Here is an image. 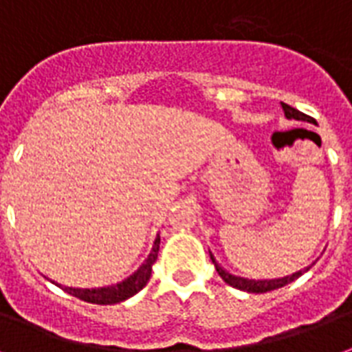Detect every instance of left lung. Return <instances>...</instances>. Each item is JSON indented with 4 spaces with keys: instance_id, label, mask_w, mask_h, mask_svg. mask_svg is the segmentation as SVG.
Segmentation results:
<instances>
[{
    "instance_id": "obj_1",
    "label": "left lung",
    "mask_w": 352,
    "mask_h": 352,
    "mask_svg": "<svg viewBox=\"0 0 352 352\" xmlns=\"http://www.w3.org/2000/svg\"><path fill=\"white\" fill-rule=\"evenodd\" d=\"M283 111H284V116L288 118V120H301V122H310V116L307 114H302L299 112L297 109L294 107H289V104L283 103ZM210 258L214 262V267H216V272L221 278H223L225 283L232 286V288H238V289H243V292H249V294H264V292H272V289H277V288H283L286 284L294 283L295 278H299L305 272L310 270V265L301 270V272L297 273H292V275H286V277H280V278H264V280H254V278H245V277H238V275H232V273L225 272L223 267L216 262L214 258V254L210 253Z\"/></svg>"
}]
</instances>
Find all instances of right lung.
I'll return each instance as SVG.
<instances>
[{
    "label": "right lung",
    "mask_w": 352,
    "mask_h": 352,
    "mask_svg": "<svg viewBox=\"0 0 352 352\" xmlns=\"http://www.w3.org/2000/svg\"><path fill=\"white\" fill-rule=\"evenodd\" d=\"M158 248H160V236H157V240L153 243L151 253H149L146 262L131 277H127L122 283L112 284V286H103V288H69V286H63V284H57L58 288H63L64 292H68L69 295L80 299V301L94 302V305H116V302L125 301L129 297H133L134 294H138L146 286L149 277H151L153 264L157 262Z\"/></svg>",
    "instance_id": "1"
}]
</instances>
